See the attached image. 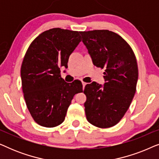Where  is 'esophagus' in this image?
<instances>
[{"label":"esophagus","instance_id":"1","mask_svg":"<svg viewBox=\"0 0 159 159\" xmlns=\"http://www.w3.org/2000/svg\"><path fill=\"white\" fill-rule=\"evenodd\" d=\"M86 84H87L86 82H82V87H83V89L84 88V87H85Z\"/></svg>","mask_w":159,"mask_h":159}]
</instances>
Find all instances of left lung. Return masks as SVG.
<instances>
[{
  "instance_id": "obj_1",
  "label": "left lung",
  "mask_w": 159,
  "mask_h": 159,
  "mask_svg": "<svg viewBox=\"0 0 159 159\" xmlns=\"http://www.w3.org/2000/svg\"><path fill=\"white\" fill-rule=\"evenodd\" d=\"M95 66L105 69L103 85L95 82L84 90L88 121L100 128L116 125L129 108L136 91L138 68L129 45L109 30L80 32Z\"/></svg>"
}]
</instances>
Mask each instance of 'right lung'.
<instances>
[{
  "label": "right lung",
  "mask_w": 159,
  "mask_h": 159,
  "mask_svg": "<svg viewBox=\"0 0 159 159\" xmlns=\"http://www.w3.org/2000/svg\"><path fill=\"white\" fill-rule=\"evenodd\" d=\"M81 41L80 32L53 28L37 37L28 48L21 67L26 105L39 125L54 127L64 121L74 95L82 92V82L67 83L60 68H67L69 56Z\"/></svg>",
  "instance_id": "obj_1"
}]
</instances>
